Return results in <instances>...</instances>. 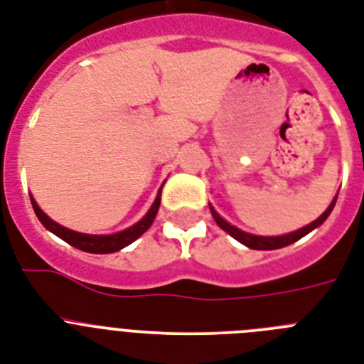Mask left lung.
Wrapping results in <instances>:
<instances>
[{"label": "left lung", "mask_w": 364, "mask_h": 364, "mask_svg": "<svg viewBox=\"0 0 364 364\" xmlns=\"http://www.w3.org/2000/svg\"><path fill=\"white\" fill-rule=\"evenodd\" d=\"M335 201H337V198L331 201V205L326 209V213H323L322 216H320L318 220H314V222H311L309 225H305V228L298 229V231H294V233H289V235H281V237H257V235H250V233H244V231H240V229H237L235 225L228 224L222 216L216 213L213 207H210V213H213V218H215L216 224L220 225V228L224 229V231H228L233 239H237L239 242H242L244 246H248V248L252 250H279V248H285V246H289V244L296 242V240H300L301 237H305V235L309 233V231H313L314 228H318L320 224H323V220L328 218L329 213L333 210V207H335Z\"/></svg>", "instance_id": "1"}]
</instances>
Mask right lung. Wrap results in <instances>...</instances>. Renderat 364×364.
Here are the masks:
<instances>
[{"instance_id":"1","label":"right lung","mask_w":364,"mask_h":364,"mask_svg":"<svg viewBox=\"0 0 364 364\" xmlns=\"http://www.w3.org/2000/svg\"><path fill=\"white\" fill-rule=\"evenodd\" d=\"M33 209H35V215L38 216V220L42 222L46 229H50L51 233H55L59 239H63L64 242H68L70 246L77 250H83V252L88 253H112L118 252V250L125 248L127 244H131L133 240H136L140 235L148 231V228L154 224L155 216H157L159 205H161V192L155 198L154 205L151 209L148 210V215L144 218L136 222L135 225H131L125 231H120V233L114 235H85V233H77V231H72L68 228H63L57 222H53L51 218H48V215L42 213V209L36 205V201L31 198Z\"/></svg>"}]
</instances>
